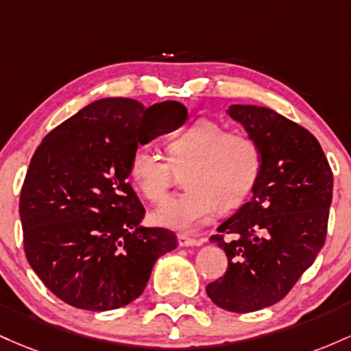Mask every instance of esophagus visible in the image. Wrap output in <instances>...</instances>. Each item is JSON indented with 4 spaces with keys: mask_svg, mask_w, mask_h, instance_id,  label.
<instances>
[{
    "mask_svg": "<svg viewBox=\"0 0 351 351\" xmlns=\"http://www.w3.org/2000/svg\"><path fill=\"white\" fill-rule=\"evenodd\" d=\"M177 242H179L180 247H194V245H202L204 240L189 237L187 234H177Z\"/></svg>",
    "mask_w": 351,
    "mask_h": 351,
    "instance_id": "1",
    "label": "esophagus"
}]
</instances>
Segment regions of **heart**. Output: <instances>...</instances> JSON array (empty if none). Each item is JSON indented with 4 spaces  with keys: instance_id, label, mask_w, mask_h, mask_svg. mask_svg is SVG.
I'll return each mask as SVG.
<instances>
[{
    "instance_id": "heart-1",
    "label": "heart",
    "mask_w": 351,
    "mask_h": 351,
    "mask_svg": "<svg viewBox=\"0 0 351 351\" xmlns=\"http://www.w3.org/2000/svg\"><path fill=\"white\" fill-rule=\"evenodd\" d=\"M167 159L139 145L129 160V176L141 194L159 204L184 172L186 192L169 199L152 215L157 226L191 230L217 206H240L257 182L262 151L243 131H226L212 119H199L167 137Z\"/></svg>"
}]
</instances>
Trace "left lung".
<instances>
[{
    "label": "left lung",
    "instance_id": "8db88e82",
    "mask_svg": "<svg viewBox=\"0 0 351 351\" xmlns=\"http://www.w3.org/2000/svg\"><path fill=\"white\" fill-rule=\"evenodd\" d=\"M228 116L262 151L254 195L217 227L228 267L207 295L228 312L247 313L282 300L324 247L333 174L312 132L274 109L235 104Z\"/></svg>",
    "mask_w": 351,
    "mask_h": 351
}]
</instances>
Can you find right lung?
Returning <instances> with one entry per match:
<instances>
[{
  "instance_id": "obj_1",
  "label": "right lung",
  "mask_w": 351,
  "mask_h": 351,
  "mask_svg": "<svg viewBox=\"0 0 351 351\" xmlns=\"http://www.w3.org/2000/svg\"><path fill=\"white\" fill-rule=\"evenodd\" d=\"M187 121L186 106L145 109L128 97L90 102L53 129L31 157L19 195L23 245L41 282L76 308L106 312L144 292L174 232L143 227L129 177L134 149Z\"/></svg>"
}]
</instances>
